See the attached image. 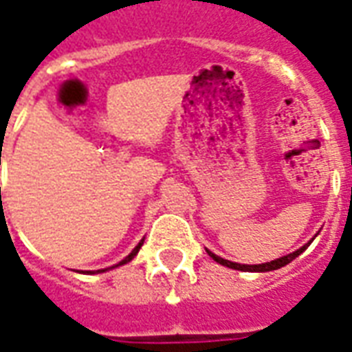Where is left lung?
<instances>
[{"label":"left lung","mask_w":352,"mask_h":352,"mask_svg":"<svg viewBox=\"0 0 352 352\" xmlns=\"http://www.w3.org/2000/svg\"><path fill=\"white\" fill-rule=\"evenodd\" d=\"M315 239V237H313ZM311 239V241H313ZM309 241V243H311ZM309 243L303 245L302 249H298V251L290 252V254H287V256H283V258H277V260H272V262H267V264H258V265H247V264H236V262H230V260H224L221 258V256H217V254H213L211 251H207V254L211 256V258L214 260V262H219V264L226 265V267H232V270H239V272H272V270H279V267H283V265L290 264L292 260L296 258V256H300L307 247H309Z\"/></svg>","instance_id":"obj_1"}]
</instances>
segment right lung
<instances>
[{
  "label": "right lung",
  "instance_id": "1",
  "mask_svg": "<svg viewBox=\"0 0 352 352\" xmlns=\"http://www.w3.org/2000/svg\"><path fill=\"white\" fill-rule=\"evenodd\" d=\"M141 245H143V241H141V243L138 245V247H135V249H133V251L130 252V254H128V256H126V258L122 260V262H118V264L116 265H122V264H128V262H130L131 258H133V256H135V254H138L139 252V249H141ZM113 267H115V265H113ZM98 272H105V270H98ZM88 273H92V272H88Z\"/></svg>",
  "mask_w": 352,
  "mask_h": 352
}]
</instances>
